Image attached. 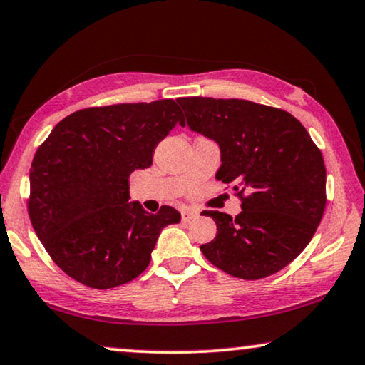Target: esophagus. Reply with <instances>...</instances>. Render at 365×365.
Segmentation results:
<instances>
[{"label": "esophagus", "mask_w": 365, "mask_h": 365, "mask_svg": "<svg viewBox=\"0 0 365 365\" xmlns=\"http://www.w3.org/2000/svg\"><path fill=\"white\" fill-rule=\"evenodd\" d=\"M199 215L197 210H192V209H184L181 212V219L182 222H191L192 219H195Z\"/></svg>", "instance_id": "esophagus-1"}]
</instances>
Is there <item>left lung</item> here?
<instances>
[{"label":"left lung","instance_id":"obj_1","mask_svg":"<svg viewBox=\"0 0 365 365\" xmlns=\"http://www.w3.org/2000/svg\"><path fill=\"white\" fill-rule=\"evenodd\" d=\"M192 131L220 148L215 179L242 200L234 219L204 210L217 235L200 245L222 272L260 279L292 263L313 239L326 207V168L303 125L279 108L240 98H178Z\"/></svg>","mask_w":365,"mask_h":365}]
</instances>
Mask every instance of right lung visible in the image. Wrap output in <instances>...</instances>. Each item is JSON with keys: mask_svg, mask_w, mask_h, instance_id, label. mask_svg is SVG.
Wrapping results in <instances>:
<instances>
[{"mask_svg": "<svg viewBox=\"0 0 365 365\" xmlns=\"http://www.w3.org/2000/svg\"><path fill=\"white\" fill-rule=\"evenodd\" d=\"M171 98L73 112L36 151L28 212L36 235L62 272L108 289L150 265L160 232L181 214L163 205L150 214L130 199V174L150 168L153 153L176 125Z\"/></svg>", "mask_w": 365, "mask_h": 365, "instance_id": "obj_1", "label": "right lung"}]
</instances>
